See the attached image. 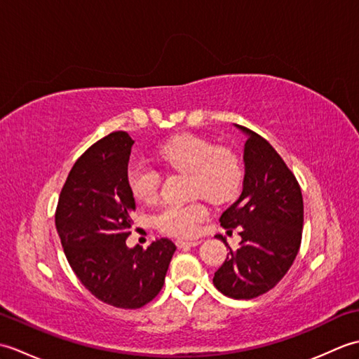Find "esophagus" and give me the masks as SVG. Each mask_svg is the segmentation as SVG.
I'll list each match as a JSON object with an SVG mask.
<instances>
[{"label":"esophagus","instance_id":"34e87169","mask_svg":"<svg viewBox=\"0 0 359 359\" xmlns=\"http://www.w3.org/2000/svg\"><path fill=\"white\" fill-rule=\"evenodd\" d=\"M202 241H199V239H194V241H182V239H179V241H175V245H177L179 248H185V247H196V245H199Z\"/></svg>","mask_w":359,"mask_h":359}]
</instances>
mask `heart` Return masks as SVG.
Masks as SVG:
<instances>
[{
	"mask_svg": "<svg viewBox=\"0 0 359 359\" xmlns=\"http://www.w3.org/2000/svg\"><path fill=\"white\" fill-rule=\"evenodd\" d=\"M160 162L182 172L189 174V196L202 197L212 203H222L238 194L243 171L239 157L226 148H216L203 137L180 134L157 149ZM129 191L140 202H152L158 194L160 174L143 163H131L126 172ZM207 208L201 202L185 205H165L152 222L160 231L189 238L196 234Z\"/></svg>",
	"mask_w": 359,
	"mask_h": 359,
	"instance_id": "obj_1",
	"label": "heart"
}]
</instances>
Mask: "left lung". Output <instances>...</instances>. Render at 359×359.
I'll list each match as a JSON object with an SVG mask.
<instances>
[{
  "label": "left lung",
  "mask_w": 359,
  "mask_h": 359,
  "mask_svg": "<svg viewBox=\"0 0 359 359\" xmlns=\"http://www.w3.org/2000/svg\"><path fill=\"white\" fill-rule=\"evenodd\" d=\"M238 126L247 135L243 148V188L219 222L239 228L241 245L228 253L212 284L234 299H253L285 276L299 251L304 224L301 187L294 174L264 137ZM217 239L225 242L222 236Z\"/></svg>",
  "instance_id": "1"
}]
</instances>
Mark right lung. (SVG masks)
<instances>
[{
    "label": "right lung",
    "mask_w": 359,
    "mask_h": 359,
    "mask_svg": "<svg viewBox=\"0 0 359 359\" xmlns=\"http://www.w3.org/2000/svg\"><path fill=\"white\" fill-rule=\"evenodd\" d=\"M134 140L111 133L85 151L67 175L55 211L65 255L97 299L118 309H140L165 284L175 245L166 238L148 248L126 247L135 201L126 184Z\"/></svg>",
    "instance_id": "obj_1"
}]
</instances>
